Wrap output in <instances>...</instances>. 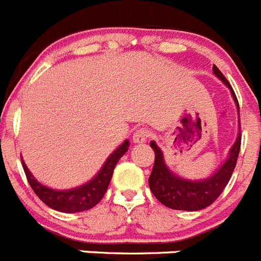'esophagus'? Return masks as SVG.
Wrapping results in <instances>:
<instances>
[{
  "instance_id": "34e87169",
  "label": "esophagus",
  "mask_w": 261,
  "mask_h": 261,
  "mask_svg": "<svg viewBox=\"0 0 261 261\" xmlns=\"http://www.w3.org/2000/svg\"><path fill=\"white\" fill-rule=\"evenodd\" d=\"M150 136H151L150 130L141 128L135 132V135H133V141H135L136 144H142V142H146L147 140L150 138Z\"/></svg>"
}]
</instances>
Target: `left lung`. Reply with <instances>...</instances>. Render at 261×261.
I'll use <instances>...</instances> for the list:
<instances>
[{"mask_svg": "<svg viewBox=\"0 0 261 261\" xmlns=\"http://www.w3.org/2000/svg\"><path fill=\"white\" fill-rule=\"evenodd\" d=\"M213 71L214 74L230 89L232 99L235 100V105L238 107L239 112L238 99L235 96L234 90L230 86L229 81L226 80L225 75L216 65L213 66ZM241 121H239L238 137L230 150L229 158L226 159V162L213 175L206 179H202V180H188V179H183V177L175 175L166 166L162 150L156 146L155 142L151 141L150 146L155 154V161H154L153 171L149 177V187H150L153 195L165 206L176 209V211L195 212L213 204L217 197L225 190V187L227 186L235 166H237V159H238L239 150H241Z\"/></svg>", "mask_w": 261, "mask_h": 261, "instance_id": "8db88e82", "label": "left lung"}]
</instances>
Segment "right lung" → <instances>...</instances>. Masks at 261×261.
<instances>
[{"label":"right lung","instance_id":"obj_1","mask_svg":"<svg viewBox=\"0 0 261 261\" xmlns=\"http://www.w3.org/2000/svg\"><path fill=\"white\" fill-rule=\"evenodd\" d=\"M128 147L129 141L125 140L114 153L108 156L103 167L100 168V171L98 172V175H95L86 184H82V186L71 188V190L57 191L48 188V187L39 183L35 177L32 176L26 163L23 162V159L22 166L30 186L34 190V192L36 193V196L45 205H48L49 208L55 209L57 212H62V213H78V212L89 211V209L94 208L103 199L105 193L107 192L111 177L114 174L115 166L117 165L119 159L126 153Z\"/></svg>","mask_w":261,"mask_h":261}]
</instances>
